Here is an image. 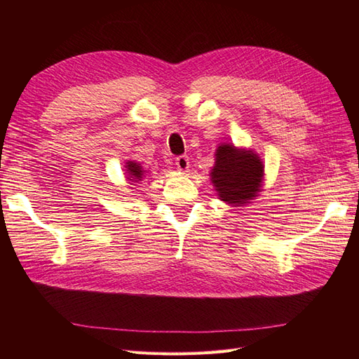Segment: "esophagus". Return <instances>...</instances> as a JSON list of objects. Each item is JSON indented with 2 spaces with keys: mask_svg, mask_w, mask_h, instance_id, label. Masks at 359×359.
I'll return each instance as SVG.
<instances>
[{
  "mask_svg": "<svg viewBox=\"0 0 359 359\" xmlns=\"http://www.w3.org/2000/svg\"><path fill=\"white\" fill-rule=\"evenodd\" d=\"M175 165L181 172H187L189 170V157L187 156H180L175 158Z\"/></svg>",
  "mask_w": 359,
  "mask_h": 359,
  "instance_id": "obj_1",
  "label": "esophagus"
}]
</instances>
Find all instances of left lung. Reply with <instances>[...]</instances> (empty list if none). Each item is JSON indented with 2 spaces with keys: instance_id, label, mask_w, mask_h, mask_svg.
I'll return each mask as SVG.
<instances>
[{
  "instance_id": "8db88e82",
  "label": "left lung",
  "mask_w": 359,
  "mask_h": 359,
  "mask_svg": "<svg viewBox=\"0 0 359 359\" xmlns=\"http://www.w3.org/2000/svg\"><path fill=\"white\" fill-rule=\"evenodd\" d=\"M210 177L220 201L243 206L262 189L264 163L253 151L222 144L215 149V165Z\"/></svg>"
}]
</instances>
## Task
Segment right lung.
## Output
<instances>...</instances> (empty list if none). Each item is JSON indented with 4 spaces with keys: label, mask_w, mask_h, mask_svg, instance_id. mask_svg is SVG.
<instances>
[{
    "label": "right lung",
    "mask_w": 359,
    "mask_h": 359,
    "mask_svg": "<svg viewBox=\"0 0 359 359\" xmlns=\"http://www.w3.org/2000/svg\"><path fill=\"white\" fill-rule=\"evenodd\" d=\"M126 169H127V180L132 182L142 181L144 177L148 173L147 170H144L142 166H140V163H136V161H127Z\"/></svg>",
    "instance_id": "obj_1"
}]
</instances>
